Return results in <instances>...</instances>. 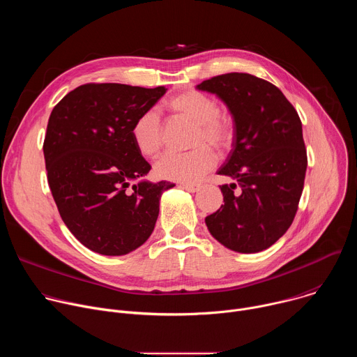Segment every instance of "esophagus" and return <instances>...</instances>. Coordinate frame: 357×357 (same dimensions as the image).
<instances>
[{
    "label": "esophagus",
    "mask_w": 357,
    "mask_h": 357,
    "mask_svg": "<svg viewBox=\"0 0 357 357\" xmlns=\"http://www.w3.org/2000/svg\"><path fill=\"white\" fill-rule=\"evenodd\" d=\"M182 186H183V189H186L188 192H192V193H195L200 189V185H197V183H183Z\"/></svg>",
    "instance_id": "34e87169"
}]
</instances>
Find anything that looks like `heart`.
Wrapping results in <instances>:
<instances>
[{"instance_id": "heart-1", "label": "heart", "mask_w": 357, "mask_h": 357, "mask_svg": "<svg viewBox=\"0 0 357 357\" xmlns=\"http://www.w3.org/2000/svg\"><path fill=\"white\" fill-rule=\"evenodd\" d=\"M167 109L195 126L193 144L185 154H167L155 164V175L164 181L192 183L216 165L215 152L205 142L223 152L233 142L231 121L220 116L218 101L197 90H185L167 100ZM132 142L144 157H155L162 145V124L155 110L141 113L131 127Z\"/></svg>"}]
</instances>
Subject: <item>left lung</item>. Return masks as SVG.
I'll use <instances>...</instances> for the list:
<instances>
[{
	"label": "left lung",
	"instance_id": "8db88e82",
	"mask_svg": "<svg viewBox=\"0 0 357 357\" xmlns=\"http://www.w3.org/2000/svg\"><path fill=\"white\" fill-rule=\"evenodd\" d=\"M216 94L233 117L231 151L218 174L225 205L205 222L211 234L237 252H259L291 226L303 189L307 149L294 106L273 83L226 73L196 86Z\"/></svg>",
	"mask_w": 357,
	"mask_h": 357
}]
</instances>
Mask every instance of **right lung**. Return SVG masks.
Listing matches in <instances>:
<instances>
[{
    "label": "right lung",
    "mask_w": 357,
    "mask_h": 357,
    "mask_svg": "<svg viewBox=\"0 0 357 357\" xmlns=\"http://www.w3.org/2000/svg\"><path fill=\"white\" fill-rule=\"evenodd\" d=\"M120 83H89L68 93L50 113L43 141L47 183L62 220L87 248L124 256L142 245L175 183H152L131 127L165 94Z\"/></svg>",
    "instance_id": "obj_1"
}]
</instances>
